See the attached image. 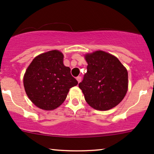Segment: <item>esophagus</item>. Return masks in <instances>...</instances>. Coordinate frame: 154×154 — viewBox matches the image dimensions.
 <instances>
[{
    "label": "esophagus",
    "instance_id": "obj_1",
    "mask_svg": "<svg viewBox=\"0 0 154 154\" xmlns=\"http://www.w3.org/2000/svg\"><path fill=\"white\" fill-rule=\"evenodd\" d=\"M76 80L78 81V82L80 83L81 82H82V77H81V76H78V77H76Z\"/></svg>",
    "mask_w": 154,
    "mask_h": 154
}]
</instances>
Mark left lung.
I'll list each match as a JSON object with an SVG mask.
<instances>
[{"instance_id":"8db88e82","label":"left lung","mask_w":154,"mask_h":154,"mask_svg":"<svg viewBox=\"0 0 154 154\" xmlns=\"http://www.w3.org/2000/svg\"><path fill=\"white\" fill-rule=\"evenodd\" d=\"M85 59L87 72L79 86L86 103L98 110L114 108L127 94V69L116 57L103 51L87 54Z\"/></svg>"}]
</instances>
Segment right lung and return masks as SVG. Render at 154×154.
Here are the masks:
<instances>
[{
  "label": "right lung",
  "instance_id": "right-lung-1",
  "mask_svg": "<svg viewBox=\"0 0 154 154\" xmlns=\"http://www.w3.org/2000/svg\"><path fill=\"white\" fill-rule=\"evenodd\" d=\"M63 54L57 50L37 56L24 75L27 97L43 110H54L66 99L69 89L78 82L70 74V68L63 64Z\"/></svg>",
  "mask_w": 154,
  "mask_h": 154
}]
</instances>
